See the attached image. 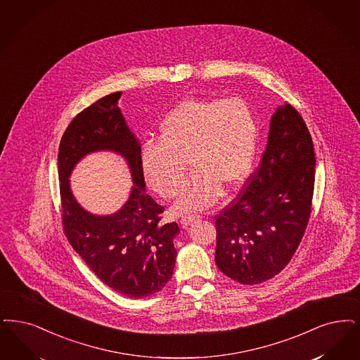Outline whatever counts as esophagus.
<instances>
[{
  "mask_svg": "<svg viewBox=\"0 0 360 360\" xmlns=\"http://www.w3.org/2000/svg\"><path fill=\"white\" fill-rule=\"evenodd\" d=\"M200 218H201V217L195 216V214H194V216L191 214V216L182 217V218H181V224H182L184 226H187V225H190L191 222H194V221H197V219H200Z\"/></svg>",
  "mask_w": 360,
  "mask_h": 360,
  "instance_id": "esophagus-1",
  "label": "esophagus"
}]
</instances>
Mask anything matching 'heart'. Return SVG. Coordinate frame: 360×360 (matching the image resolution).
Masks as SVG:
<instances>
[{"label":"heart","instance_id":"heart-1","mask_svg":"<svg viewBox=\"0 0 360 360\" xmlns=\"http://www.w3.org/2000/svg\"><path fill=\"white\" fill-rule=\"evenodd\" d=\"M159 141L142 148L144 176L159 195L173 198L188 162L193 175L174 209L190 213L212 206L222 187L233 190L244 182L257 150V124L240 98L187 99L163 119Z\"/></svg>","mask_w":360,"mask_h":360}]
</instances>
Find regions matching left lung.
<instances>
[{
  "label": "left lung",
  "mask_w": 360,
  "mask_h": 360,
  "mask_svg": "<svg viewBox=\"0 0 360 360\" xmlns=\"http://www.w3.org/2000/svg\"><path fill=\"white\" fill-rule=\"evenodd\" d=\"M315 166L302 116L288 103L277 107L257 172L216 216V264L222 274L253 285L287 266L309 221Z\"/></svg>",
  "instance_id": "1"
}]
</instances>
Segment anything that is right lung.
I'll return each instance as SVG.
<instances>
[{
    "label": "right lung",
    "mask_w": 360,
    "mask_h": 360,
    "mask_svg": "<svg viewBox=\"0 0 360 360\" xmlns=\"http://www.w3.org/2000/svg\"><path fill=\"white\" fill-rule=\"evenodd\" d=\"M122 92L95 101L73 119L58 147V181L63 228L76 253L117 293L147 297L173 276L178 224H160L163 207L146 193L141 143L117 107ZM112 150L124 158L134 185L129 200L115 214L92 215L75 201L69 176L86 155Z\"/></svg>",
    "instance_id": "right-lung-1"
}]
</instances>
